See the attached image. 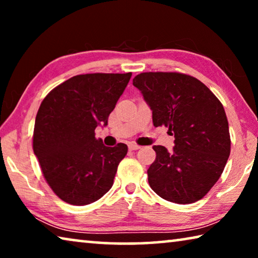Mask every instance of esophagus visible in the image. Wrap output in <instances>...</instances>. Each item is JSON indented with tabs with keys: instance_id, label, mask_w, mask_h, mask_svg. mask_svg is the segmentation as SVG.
Returning <instances> with one entry per match:
<instances>
[{
	"instance_id": "1",
	"label": "esophagus",
	"mask_w": 258,
	"mask_h": 258,
	"mask_svg": "<svg viewBox=\"0 0 258 258\" xmlns=\"http://www.w3.org/2000/svg\"><path fill=\"white\" fill-rule=\"evenodd\" d=\"M140 146H138V145H135V143H130L128 145V149L130 150H139L140 149Z\"/></svg>"
}]
</instances>
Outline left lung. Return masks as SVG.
<instances>
[{
    "mask_svg": "<svg viewBox=\"0 0 258 258\" xmlns=\"http://www.w3.org/2000/svg\"><path fill=\"white\" fill-rule=\"evenodd\" d=\"M152 110L154 126L165 125L174 148L154 146L148 169L152 190L175 204L198 202L220 178L230 156L224 108L197 78L180 73H141L133 78Z\"/></svg>",
    "mask_w": 258,
    "mask_h": 258,
    "instance_id": "obj_1",
    "label": "left lung"
}]
</instances>
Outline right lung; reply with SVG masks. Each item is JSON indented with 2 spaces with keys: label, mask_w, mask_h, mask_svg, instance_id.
Wrapping results in <instances>:
<instances>
[{
  "label": "right lung",
  "mask_w": 258,
  "mask_h": 258,
  "mask_svg": "<svg viewBox=\"0 0 258 258\" xmlns=\"http://www.w3.org/2000/svg\"><path fill=\"white\" fill-rule=\"evenodd\" d=\"M132 76L85 74L54 87L38 109L33 135L34 154L43 176L58 197L84 206L106 195L127 146L106 147L95 138Z\"/></svg>",
  "instance_id": "right-lung-1"
}]
</instances>
